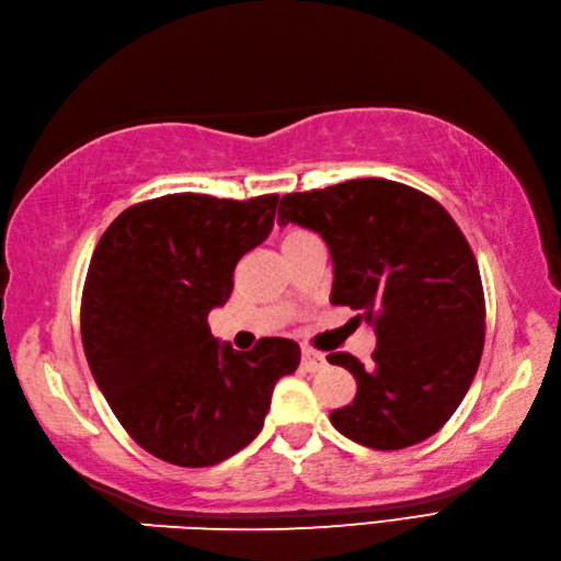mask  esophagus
Returning a JSON list of instances; mask_svg holds the SVG:
<instances>
[{
  "mask_svg": "<svg viewBox=\"0 0 561 561\" xmlns=\"http://www.w3.org/2000/svg\"><path fill=\"white\" fill-rule=\"evenodd\" d=\"M300 365H304V369H308V371H318L327 365L324 353H318V351L304 346V351H300Z\"/></svg>",
  "mask_w": 561,
  "mask_h": 561,
  "instance_id": "obj_1",
  "label": "esophagus"
}]
</instances>
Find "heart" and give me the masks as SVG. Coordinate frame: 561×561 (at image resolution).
<instances>
[{"label":"heart","instance_id":"obj_1","mask_svg":"<svg viewBox=\"0 0 561 561\" xmlns=\"http://www.w3.org/2000/svg\"><path fill=\"white\" fill-rule=\"evenodd\" d=\"M304 237H308V232H304V229H289V232H286L282 239V247H289V243L304 239Z\"/></svg>","mask_w":561,"mask_h":561}]
</instances>
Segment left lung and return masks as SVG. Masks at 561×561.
<instances>
[{
  "mask_svg": "<svg viewBox=\"0 0 561 561\" xmlns=\"http://www.w3.org/2000/svg\"><path fill=\"white\" fill-rule=\"evenodd\" d=\"M289 222L324 239L334 263L329 300L377 336L369 365L348 353L327 357L357 381L353 403L329 414L334 428L375 450L434 436L483 353V286L465 234L438 201L379 178L286 194L277 225Z\"/></svg>",
  "mask_w": 561,
  "mask_h": 561,
  "instance_id": "left-lung-1",
  "label": "left lung"
}]
</instances>
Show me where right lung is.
I'll return each instance as SVG.
<instances>
[{
    "label": "right lung",
    "instance_id": "obj_1",
    "mask_svg": "<svg viewBox=\"0 0 561 561\" xmlns=\"http://www.w3.org/2000/svg\"><path fill=\"white\" fill-rule=\"evenodd\" d=\"M277 194H170L123 210L99 239L80 332L92 377L144 450L210 467L261 434L272 391L300 348L261 339L243 353L210 334L234 267L267 239Z\"/></svg>",
    "mask_w": 561,
    "mask_h": 561
}]
</instances>
